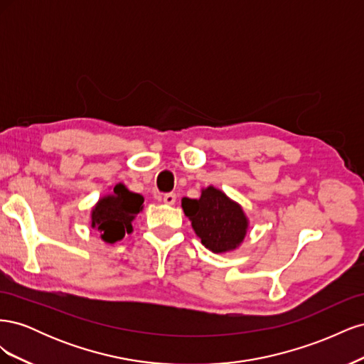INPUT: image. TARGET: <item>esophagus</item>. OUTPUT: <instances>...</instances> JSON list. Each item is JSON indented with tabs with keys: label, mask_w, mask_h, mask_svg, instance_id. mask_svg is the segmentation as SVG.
<instances>
[{
	"label": "esophagus",
	"mask_w": 364,
	"mask_h": 364,
	"mask_svg": "<svg viewBox=\"0 0 364 364\" xmlns=\"http://www.w3.org/2000/svg\"><path fill=\"white\" fill-rule=\"evenodd\" d=\"M164 203L167 205H174L176 203V194L174 193H167L164 196Z\"/></svg>",
	"instance_id": "34e87169"
}]
</instances>
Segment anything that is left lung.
I'll return each instance as SVG.
<instances>
[{"label": "left lung", "mask_w": 364, "mask_h": 364, "mask_svg": "<svg viewBox=\"0 0 364 364\" xmlns=\"http://www.w3.org/2000/svg\"><path fill=\"white\" fill-rule=\"evenodd\" d=\"M182 209L202 245L214 253L235 250L246 238L249 220L243 208L213 185L199 199L183 197Z\"/></svg>", "instance_id": "obj_1"}]
</instances>
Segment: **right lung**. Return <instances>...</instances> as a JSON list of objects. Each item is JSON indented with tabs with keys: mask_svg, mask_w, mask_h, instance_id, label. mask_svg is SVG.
<instances>
[{
	"mask_svg": "<svg viewBox=\"0 0 364 364\" xmlns=\"http://www.w3.org/2000/svg\"><path fill=\"white\" fill-rule=\"evenodd\" d=\"M144 197L132 193L123 183H117L114 191L103 196L91 211V226L100 232L105 243L114 245L132 234L135 217L142 211Z\"/></svg>",
	"mask_w": 364,
	"mask_h": 364,
	"instance_id": "obj_1",
	"label": "right lung"
}]
</instances>
